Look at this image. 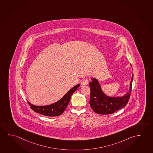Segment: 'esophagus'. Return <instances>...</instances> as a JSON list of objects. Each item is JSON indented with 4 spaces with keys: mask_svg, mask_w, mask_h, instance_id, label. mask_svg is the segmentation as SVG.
<instances>
[{
    "mask_svg": "<svg viewBox=\"0 0 153 153\" xmlns=\"http://www.w3.org/2000/svg\"><path fill=\"white\" fill-rule=\"evenodd\" d=\"M88 83H89V80L87 79H85L81 81V84H82V85H87L88 84Z\"/></svg>",
    "mask_w": 153,
    "mask_h": 153,
    "instance_id": "obj_1",
    "label": "esophagus"
}]
</instances>
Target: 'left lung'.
Returning a JSON list of instances; mask_svg holds the SVG:
<instances>
[{"label": "left lung", "instance_id": "left-lung-1", "mask_svg": "<svg viewBox=\"0 0 153 153\" xmlns=\"http://www.w3.org/2000/svg\"><path fill=\"white\" fill-rule=\"evenodd\" d=\"M131 66V64H130ZM134 74L130 83L128 91L123 96L111 97L102 90L101 85L96 78H91L89 83L90 98L89 103L93 111L99 114H110L126 106L131 94Z\"/></svg>", "mask_w": 153, "mask_h": 153}]
</instances>
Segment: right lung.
Listing matches in <instances>:
<instances>
[{
  "label": "right lung",
  "instance_id": "1",
  "mask_svg": "<svg viewBox=\"0 0 153 153\" xmlns=\"http://www.w3.org/2000/svg\"><path fill=\"white\" fill-rule=\"evenodd\" d=\"M80 84L75 85L74 87L71 89L61 100L51 105L46 106H36L31 104L29 101H27V102L31 108L34 112L47 117L59 116L61 115L66 108L70 100L71 96L73 94V92H75L78 88L80 87Z\"/></svg>",
  "mask_w": 153,
  "mask_h": 153
}]
</instances>
